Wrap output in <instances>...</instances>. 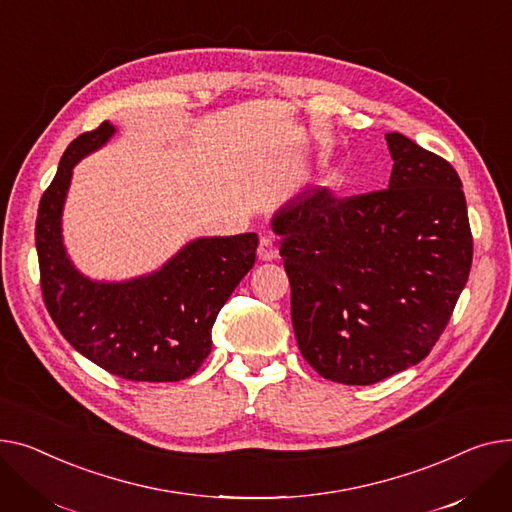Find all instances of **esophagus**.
<instances>
[{"label": "esophagus", "instance_id": "esophagus-1", "mask_svg": "<svg viewBox=\"0 0 512 512\" xmlns=\"http://www.w3.org/2000/svg\"><path fill=\"white\" fill-rule=\"evenodd\" d=\"M277 254H279V248H277V244L273 242V239L262 237L260 239V246H258V258L264 260V262H270V260L277 258Z\"/></svg>", "mask_w": 512, "mask_h": 512}]
</instances>
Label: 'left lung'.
<instances>
[{"label": "left lung", "mask_w": 512, "mask_h": 512, "mask_svg": "<svg viewBox=\"0 0 512 512\" xmlns=\"http://www.w3.org/2000/svg\"><path fill=\"white\" fill-rule=\"evenodd\" d=\"M386 190L335 198L306 190L273 217L306 362L326 380L376 384L432 351L469 279L473 239L448 161L384 136Z\"/></svg>", "instance_id": "8db88e82"}]
</instances>
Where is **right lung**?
Returning <instances> with one entry per match:
<instances>
[{"instance_id": "obj_1", "label": "right lung", "mask_w": 512, "mask_h": 512, "mask_svg": "<svg viewBox=\"0 0 512 512\" xmlns=\"http://www.w3.org/2000/svg\"><path fill=\"white\" fill-rule=\"evenodd\" d=\"M113 134L103 122L72 140L41 198L35 239L43 299L59 333L99 368L134 382H177L208 357L221 308L256 262L258 235L192 239L159 270L128 281L84 277L64 246V204L76 163Z\"/></svg>"}]
</instances>
